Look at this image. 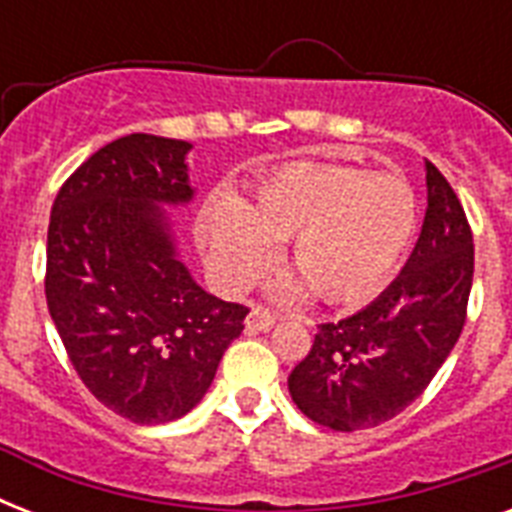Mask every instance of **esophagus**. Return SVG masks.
Here are the masks:
<instances>
[{
  "label": "esophagus",
  "instance_id": "34e87169",
  "mask_svg": "<svg viewBox=\"0 0 512 512\" xmlns=\"http://www.w3.org/2000/svg\"><path fill=\"white\" fill-rule=\"evenodd\" d=\"M273 324H276V319L268 311H263V308H252L247 313V321H244V327L249 332H268V329H273Z\"/></svg>",
  "mask_w": 512,
  "mask_h": 512
}]
</instances>
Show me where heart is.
<instances>
[{
	"mask_svg": "<svg viewBox=\"0 0 512 512\" xmlns=\"http://www.w3.org/2000/svg\"><path fill=\"white\" fill-rule=\"evenodd\" d=\"M420 209L412 185L353 164H295L273 172L247 201L215 193L196 217L209 271L225 289H244L271 265L273 244L287 241L297 273L271 284L292 303L308 295L337 308L364 305L388 287L417 236Z\"/></svg>",
	"mask_w": 512,
	"mask_h": 512,
	"instance_id": "1",
	"label": "heart"
}]
</instances>
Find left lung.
<instances>
[{"instance_id": "obj_1", "label": "left lung", "mask_w": 512, "mask_h": 512, "mask_svg": "<svg viewBox=\"0 0 512 512\" xmlns=\"http://www.w3.org/2000/svg\"><path fill=\"white\" fill-rule=\"evenodd\" d=\"M428 209L393 284L364 311L321 324L289 374L297 409L324 428H377L422 396L465 327L473 233L457 193L425 162Z\"/></svg>"}]
</instances>
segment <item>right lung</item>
Wrapping results in <instances>:
<instances>
[{
    "mask_svg": "<svg viewBox=\"0 0 512 512\" xmlns=\"http://www.w3.org/2000/svg\"><path fill=\"white\" fill-rule=\"evenodd\" d=\"M191 143L124 135L68 177L47 231V308L90 393L138 425L180 420L215 380L247 308L209 295L164 207L191 204Z\"/></svg>",
    "mask_w": 512,
    "mask_h": 512,
    "instance_id": "right-lung-1",
    "label": "right lung"
}]
</instances>
